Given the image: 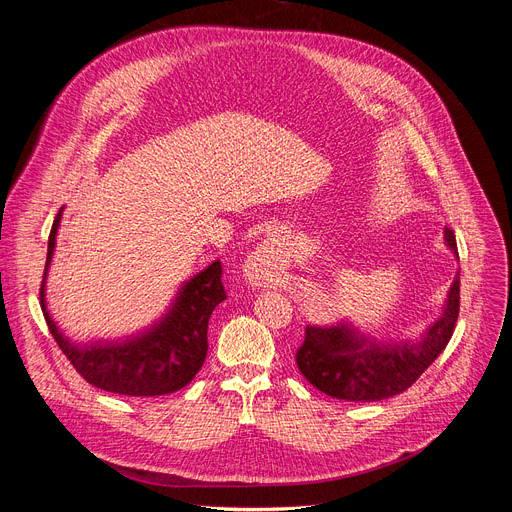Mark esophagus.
<instances>
[{
	"mask_svg": "<svg viewBox=\"0 0 512 512\" xmlns=\"http://www.w3.org/2000/svg\"><path fill=\"white\" fill-rule=\"evenodd\" d=\"M280 234H270L261 245L249 255V259L245 261V272L247 278L255 284H261L265 280H270L276 270H278V255L280 251Z\"/></svg>",
	"mask_w": 512,
	"mask_h": 512,
	"instance_id": "34e87169",
	"label": "esophagus"
}]
</instances>
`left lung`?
Returning a JSON list of instances; mask_svg holds the SVG:
<instances>
[{
	"mask_svg": "<svg viewBox=\"0 0 512 512\" xmlns=\"http://www.w3.org/2000/svg\"><path fill=\"white\" fill-rule=\"evenodd\" d=\"M446 247L459 255L452 230H444ZM461 274H456L442 315L417 340H378L353 321L332 328H307L297 351L299 371L319 392L348 402L392 398L413 386L444 351L459 317Z\"/></svg>",
	"mask_w": 512,
	"mask_h": 512,
	"instance_id": "obj_1",
	"label": "left lung"
}]
</instances>
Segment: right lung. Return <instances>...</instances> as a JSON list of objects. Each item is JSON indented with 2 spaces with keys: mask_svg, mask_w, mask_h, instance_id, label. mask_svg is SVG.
Wrapping results in <instances>:
<instances>
[{
  "mask_svg": "<svg viewBox=\"0 0 512 512\" xmlns=\"http://www.w3.org/2000/svg\"><path fill=\"white\" fill-rule=\"evenodd\" d=\"M64 209V207H62ZM62 211L51 226L41 284V309L51 336L83 378L105 392L124 396H164L191 384L207 357V324L213 309L226 301L222 263L213 261L182 284L170 311L143 334L122 342H72L47 311L45 282Z\"/></svg>",
  "mask_w": 512,
  "mask_h": 512,
  "instance_id": "right-lung-1",
  "label": "right lung"
}]
</instances>
